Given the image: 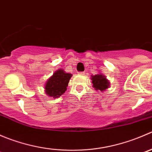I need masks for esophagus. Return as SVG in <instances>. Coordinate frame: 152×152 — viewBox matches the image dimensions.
<instances>
[{"mask_svg": "<svg viewBox=\"0 0 152 152\" xmlns=\"http://www.w3.org/2000/svg\"><path fill=\"white\" fill-rule=\"evenodd\" d=\"M78 73H79V75H84V74H85V73H84V72H79Z\"/></svg>", "mask_w": 152, "mask_h": 152, "instance_id": "34e87169", "label": "esophagus"}]
</instances>
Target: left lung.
Masks as SVG:
<instances>
[{
    "label": "left lung",
    "instance_id": "obj_1",
    "mask_svg": "<svg viewBox=\"0 0 152 152\" xmlns=\"http://www.w3.org/2000/svg\"><path fill=\"white\" fill-rule=\"evenodd\" d=\"M91 80L93 81V87L96 90H100L104 92L110 87V82L104 75L102 73H98L96 75H92Z\"/></svg>",
    "mask_w": 152,
    "mask_h": 152
}]
</instances>
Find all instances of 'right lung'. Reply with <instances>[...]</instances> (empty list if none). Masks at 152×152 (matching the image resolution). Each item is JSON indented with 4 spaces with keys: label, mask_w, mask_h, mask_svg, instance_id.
Segmentation results:
<instances>
[{
    "label": "right lung",
    "mask_w": 152,
    "mask_h": 152,
    "mask_svg": "<svg viewBox=\"0 0 152 152\" xmlns=\"http://www.w3.org/2000/svg\"><path fill=\"white\" fill-rule=\"evenodd\" d=\"M71 73H66L62 69H59L48 79L45 85V92L47 96L54 99L59 98L67 90Z\"/></svg>",
    "instance_id": "add662e5"
}]
</instances>
